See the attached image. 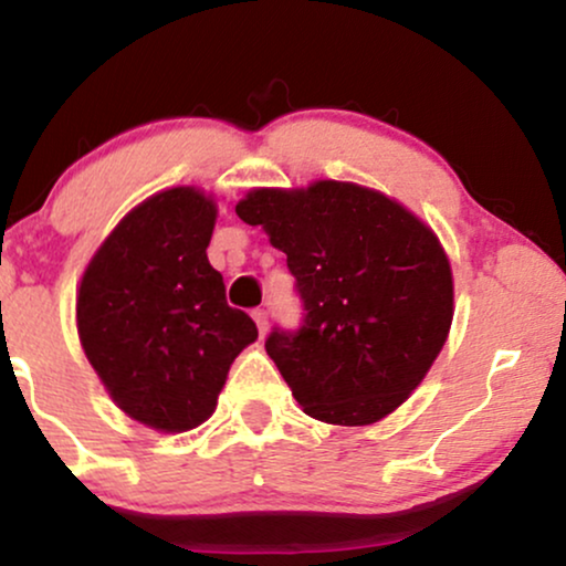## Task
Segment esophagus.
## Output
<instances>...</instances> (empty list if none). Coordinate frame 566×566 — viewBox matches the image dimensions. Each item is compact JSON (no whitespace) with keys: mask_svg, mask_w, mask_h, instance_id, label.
<instances>
[{"mask_svg":"<svg viewBox=\"0 0 566 566\" xmlns=\"http://www.w3.org/2000/svg\"><path fill=\"white\" fill-rule=\"evenodd\" d=\"M252 319H255L258 329H261V335H265V327H269V314H265L263 308H255V311H252Z\"/></svg>","mask_w":566,"mask_h":566,"instance_id":"34e87169","label":"esophagus"}]
</instances>
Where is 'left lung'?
I'll use <instances>...</instances> for the list:
<instances>
[{
    "label": "left lung",
    "mask_w": 566,
    "mask_h": 566,
    "mask_svg": "<svg viewBox=\"0 0 566 566\" xmlns=\"http://www.w3.org/2000/svg\"><path fill=\"white\" fill-rule=\"evenodd\" d=\"M237 216L287 255L305 319L265 350L305 415L373 426L405 405L444 348L452 269L439 237L405 205L346 180L252 188Z\"/></svg>",
    "instance_id": "obj_1"
}]
</instances>
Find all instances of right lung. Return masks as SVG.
I'll use <instances>...</instances> for the list:
<instances>
[{"label":"right lung","mask_w":566,"mask_h":566,"mask_svg":"<svg viewBox=\"0 0 566 566\" xmlns=\"http://www.w3.org/2000/svg\"><path fill=\"white\" fill-rule=\"evenodd\" d=\"M218 205L197 186L154 193L103 239L76 287L84 356L122 412L184 433L218 407L258 327L207 261Z\"/></svg>","instance_id":"add662e5"}]
</instances>
